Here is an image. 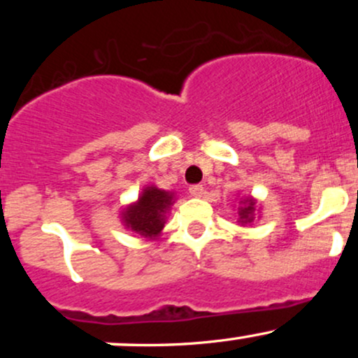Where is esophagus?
<instances>
[{"label":"esophagus","mask_w":358,"mask_h":358,"mask_svg":"<svg viewBox=\"0 0 358 358\" xmlns=\"http://www.w3.org/2000/svg\"><path fill=\"white\" fill-rule=\"evenodd\" d=\"M202 193H203L202 185H192V187H190V195L192 196H202Z\"/></svg>","instance_id":"obj_1"}]
</instances>
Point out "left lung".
Listing matches in <instances>:
<instances>
[{
    "label": "left lung",
    "instance_id": "obj_1",
    "mask_svg": "<svg viewBox=\"0 0 358 358\" xmlns=\"http://www.w3.org/2000/svg\"><path fill=\"white\" fill-rule=\"evenodd\" d=\"M244 207H241L239 210V215H241V220L242 222H250L252 220V212H254V200L252 199H245L244 200Z\"/></svg>",
    "mask_w": 358,
    "mask_h": 358
}]
</instances>
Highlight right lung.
<instances>
[{
	"mask_svg": "<svg viewBox=\"0 0 358 358\" xmlns=\"http://www.w3.org/2000/svg\"><path fill=\"white\" fill-rule=\"evenodd\" d=\"M173 195L156 187H148L134 205L122 212V220L131 231L145 237H156L165 225V213Z\"/></svg>",
	"mask_w": 358,
	"mask_h": 358,
	"instance_id": "1",
	"label": "right lung"
}]
</instances>
